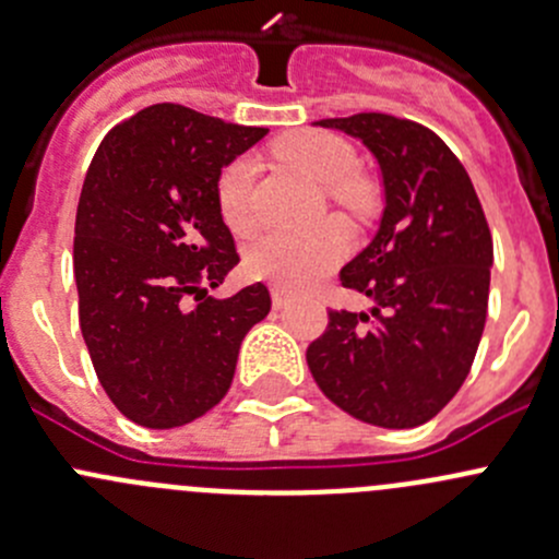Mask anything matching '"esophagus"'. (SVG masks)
<instances>
[{
  "instance_id": "34e87169",
  "label": "esophagus",
  "mask_w": 559,
  "mask_h": 559,
  "mask_svg": "<svg viewBox=\"0 0 559 559\" xmlns=\"http://www.w3.org/2000/svg\"><path fill=\"white\" fill-rule=\"evenodd\" d=\"M292 302V297L286 295V292H281V289H273V306L275 308H286Z\"/></svg>"
}]
</instances>
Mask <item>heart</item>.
I'll list each match as a JSON object with an SVG mask.
<instances>
[{
	"instance_id": "1",
	"label": "heart",
	"mask_w": 559,
	"mask_h": 559,
	"mask_svg": "<svg viewBox=\"0 0 559 559\" xmlns=\"http://www.w3.org/2000/svg\"><path fill=\"white\" fill-rule=\"evenodd\" d=\"M275 154L289 167L324 186L326 200L341 211L365 216L373 205L370 186L357 175V151L337 134L319 129L292 132L275 143ZM253 175L257 165L251 156H238L216 178L218 216L238 238L257 233L259 224L253 207ZM348 246L352 238L341 222H326L306 235L273 233L248 248L246 270L251 278L267 281L286 292H300L330 273L346 257Z\"/></svg>"
}]
</instances>
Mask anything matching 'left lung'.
<instances>
[{
	"instance_id": "obj_1",
	"label": "left lung",
	"mask_w": 559,
	"mask_h": 559,
	"mask_svg": "<svg viewBox=\"0 0 559 559\" xmlns=\"http://www.w3.org/2000/svg\"><path fill=\"white\" fill-rule=\"evenodd\" d=\"M376 156L386 207L373 243L341 286L370 313L326 311L306 359L321 392L389 430L430 421L471 373L489 300L492 233L462 162L432 129L386 112L324 118Z\"/></svg>"
}]
</instances>
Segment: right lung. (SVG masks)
Masks as SVG:
<instances>
[{
  "label": "right lung",
  "instance_id": "1",
  "mask_svg": "<svg viewBox=\"0 0 559 559\" xmlns=\"http://www.w3.org/2000/svg\"><path fill=\"white\" fill-rule=\"evenodd\" d=\"M264 134L162 103L116 123L88 165L72 246L78 319L99 384L134 425L170 430L211 411L246 332L270 313L262 281L207 295L240 262L216 178Z\"/></svg>",
  "mask_w": 559,
  "mask_h": 559
}]
</instances>
